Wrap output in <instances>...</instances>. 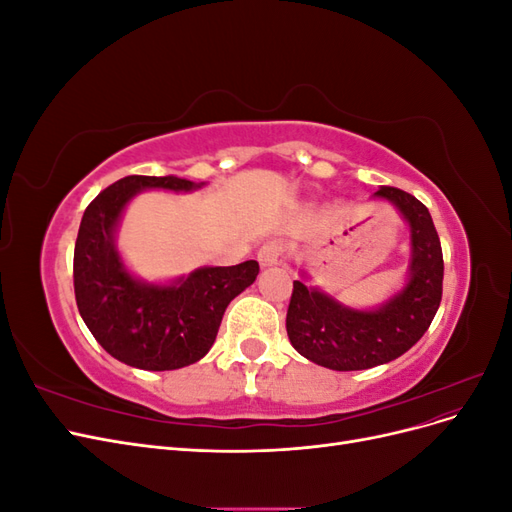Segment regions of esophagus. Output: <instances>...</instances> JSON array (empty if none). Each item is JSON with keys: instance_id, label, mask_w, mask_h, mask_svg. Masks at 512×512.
Wrapping results in <instances>:
<instances>
[{"instance_id": "esophagus-1", "label": "esophagus", "mask_w": 512, "mask_h": 512, "mask_svg": "<svg viewBox=\"0 0 512 512\" xmlns=\"http://www.w3.org/2000/svg\"><path fill=\"white\" fill-rule=\"evenodd\" d=\"M282 256H284V245L280 241H269L260 247L258 262L262 269H271L275 265H280Z\"/></svg>"}]
</instances>
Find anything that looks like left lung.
Instances as JSON below:
<instances>
[{"instance_id":"left-lung-1","label":"left lung","mask_w":512,"mask_h":512,"mask_svg":"<svg viewBox=\"0 0 512 512\" xmlns=\"http://www.w3.org/2000/svg\"><path fill=\"white\" fill-rule=\"evenodd\" d=\"M374 198L391 203L410 228L406 286L376 309H354L301 280L292 284L286 314L290 344L305 359L335 371L395 361L425 335L442 301L444 260L429 209L389 185H382Z\"/></svg>"}]
</instances>
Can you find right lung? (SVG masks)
<instances>
[{
    "label": "right lung",
    "instance_id": "obj_1",
    "mask_svg": "<svg viewBox=\"0 0 512 512\" xmlns=\"http://www.w3.org/2000/svg\"><path fill=\"white\" fill-rule=\"evenodd\" d=\"M205 183L130 175L108 185L83 213L74 245V294L81 318L117 361L168 371L203 359L228 303L252 286L258 262L200 267L168 284L138 280L123 265L115 235L130 200L145 190L192 192Z\"/></svg>",
    "mask_w": 512,
    "mask_h": 512
}]
</instances>
